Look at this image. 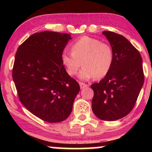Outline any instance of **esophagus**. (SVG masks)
Wrapping results in <instances>:
<instances>
[{"label":"esophagus","mask_w":152,"mask_h":152,"mask_svg":"<svg viewBox=\"0 0 152 152\" xmlns=\"http://www.w3.org/2000/svg\"><path fill=\"white\" fill-rule=\"evenodd\" d=\"M87 86H88L87 84L82 83V82H80V87L81 89H83L84 88H86V87H87Z\"/></svg>","instance_id":"34e87169"}]
</instances>
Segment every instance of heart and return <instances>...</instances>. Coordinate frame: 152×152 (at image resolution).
I'll return each instance as SVG.
<instances>
[{"mask_svg":"<svg viewBox=\"0 0 152 152\" xmlns=\"http://www.w3.org/2000/svg\"><path fill=\"white\" fill-rule=\"evenodd\" d=\"M70 50L71 53L64 52L61 56V64L70 76L76 75L82 65L78 76L81 80L102 78L112 68L113 51L107 43L84 36L72 43Z\"/></svg>","mask_w":152,"mask_h":152,"instance_id":"b5f03b06","label":"heart"}]
</instances>
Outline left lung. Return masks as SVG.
Masks as SVG:
<instances>
[{"instance_id":"8db88e82","label":"left lung","mask_w":152,"mask_h":152,"mask_svg":"<svg viewBox=\"0 0 152 152\" xmlns=\"http://www.w3.org/2000/svg\"><path fill=\"white\" fill-rule=\"evenodd\" d=\"M102 34L114 58L107 75L91 85L92 109L100 119L113 121L127 115L134 107L144 82L143 61L138 50L123 35L109 31Z\"/></svg>"}]
</instances>
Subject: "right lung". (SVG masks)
Masks as SVG:
<instances>
[{"label": "right lung", "mask_w": 152, "mask_h": 152, "mask_svg": "<svg viewBox=\"0 0 152 152\" xmlns=\"http://www.w3.org/2000/svg\"><path fill=\"white\" fill-rule=\"evenodd\" d=\"M72 39L66 33L45 31L31 35L18 48L12 70L20 101L49 123L68 117L80 86L68 75L61 56Z\"/></svg>", "instance_id": "1"}]
</instances>
